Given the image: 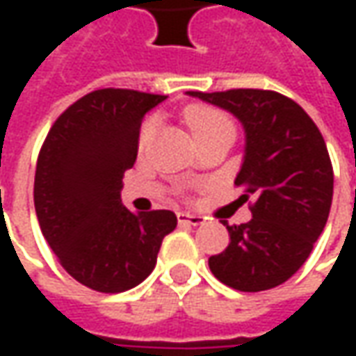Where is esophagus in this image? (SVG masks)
<instances>
[{"label":"esophagus","instance_id":"obj_1","mask_svg":"<svg viewBox=\"0 0 356 356\" xmlns=\"http://www.w3.org/2000/svg\"><path fill=\"white\" fill-rule=\"evenodd\" d=\"M178 222L180 224H188V226H200V224H204V218L198 216V213L180 212L178 213Z\"/></svg>","mask_w":356,"mask_h":356}]
</instances>
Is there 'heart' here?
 <instances>
[{"mask_svg":"<svg viewBox=\"0 0 356 356\" xmlns=\"http://www.w3.org/2000/svg\"><path fill=\"white\" fill-rule=\"evenodd\" d=\"M182 118H184L186 127L190 129V132L194 134L196 140L212 134V132H218V130H234L232 120L224 113L216 111L212 106H204V104H190V106H186L184 113H182ZM154 129H156L154 118L144 120L143 127H140V134H138L140 148H146L148 143L152 140Z\"/></svg>","mask_w":356,"mask_h":356,"instance_id":"1","label":"heart"}]
</instances>
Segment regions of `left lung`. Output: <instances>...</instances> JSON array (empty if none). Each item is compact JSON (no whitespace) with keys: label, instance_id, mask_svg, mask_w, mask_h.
Returning <instances> with one entry per match:
<instances>
[{"label":"left lung","instance_id":"obj_1","mask_svg":"<svg viewBox=\"0 0 356 356\" xmlns=\"http://www.w3.org/2000/svg\"><path fill=\"white\" fill-rule=\"evenodd\" d=\"M229 111L245 130V154L236 186L253 198L252 220L224 226L229 245L212 255L216 280L238 291H266L289 280L307 261L333 202V166L317 124L289 97L275 90L200 92Z\"/></svg>","mask_w":356,"mask_h":356}]
</instances>
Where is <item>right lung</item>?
<instances>
[{"label":"right lung","instance_id":"obj_1","mask_svg":"<svg viewBox=\"0 0 356 356\" xmlns=\"http://www.w3.org/2000/svg\"><path fill=\"white\" fill-rule=\"evenodd\" d=\"M164 99L92 90L55 120L41 146L33 186L39 226L65 271L95 291L120 293L143 283L178 224L170 210L132 213L120 200L144 115Z\"/></svg>","mask_w":356,"mask_h":356}]
</instances>
